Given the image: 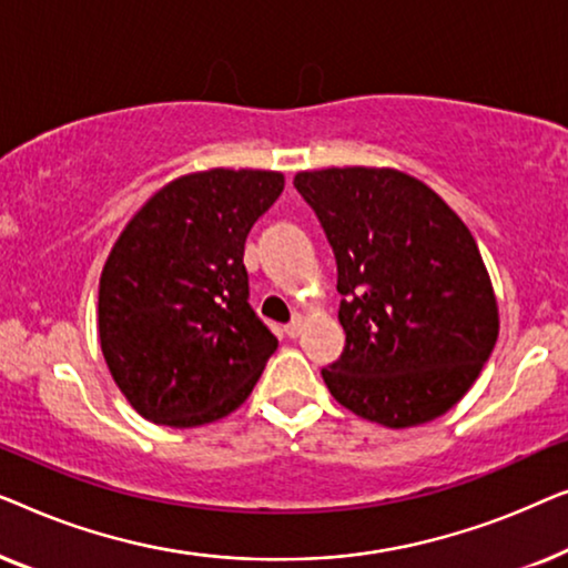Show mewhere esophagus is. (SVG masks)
Instances as JSON below:
<instances>
[{
	"mask_svg": "<svg viewBox=\"0 0 568 568\" xmlns=\"http://www.w3.org/2000/svg\"><path fill=\"white\" fill-rule=\"evenodd\" d=\"M302 325H305V321H302V315H294V317H292V323L286 325V336H290V338H297L300 333H302Z\"/></svg>",
	"mask_w": 568,
	"mask_h": 568,
	"instance_id": "1",
	"label": "esophagus"
}]
</instances>
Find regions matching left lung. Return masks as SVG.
I'll return each mask as SVG.
<instances>
[{"label": "left lung", "mask_w": 568, "mask_h": 568, "mask_svg": "<svg viewBox=\"0 0 568 568\" xmlns=\"http://www.w3.org/2000/svg\"><path fill=\"white\" fill-rule=\"evenodd\" d=\"M294 189L336 253L344 354L333 398L387 429L447 414L499 338V305L470 230L439 193L395 168L302 170Z\"/></svg>", "instance_id": "left-lung-1"}]
</instances>
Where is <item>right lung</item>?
Masks as SVG:
<instances>
[{
    "instance_id": "obj_1",
    "label": "right lung",
    "mask_w": 568,
    "mask_h": 568,
    "mask_svg": "<svg viewBox=\"0 0 568 568\" xmlns=\"http://www.w3.org/2000/svg\"><path fill=\"white\" fill-rule=\"evenodd\" d=\"M284 191L276 170L212 168L162 185L100 274L105 364L146 422L189 429L243 406L278 341L247 305L245 237Z\"/></svg>"
}]
</instances>
